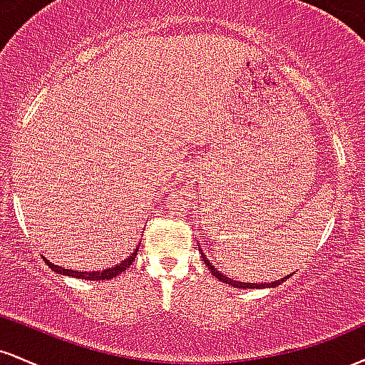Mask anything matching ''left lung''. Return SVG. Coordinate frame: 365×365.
Wrapping results in <instances>:
<instances>
[{"label": "left lung", "instance_id": "left-lung-1", "mask_svg": "<svg viewBox=\"0 0 365 365\" xmlns=\"http://www.w3.org/2000/svg\"><path fill=\"white\" fill-rule=\"evenodd\" d=\"M202 259H204V262H206V266H207V269L211 271L212 273V276H216L217 279H220V282H223V283H226V284H232L233 288H267V287H276V284H279V283H283V282H287L288 278H290V274L288 276H284V278H282V279H276V282H273V283H242V282H235V279H232V278H228V276L226 274H223V273H220V271L216 269L215 266H212L211 262L207 261V257H204V254H202Z\"/></svg>", "mask_w": 365, "mask_h": 365}]
</instances>
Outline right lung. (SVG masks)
Returning a JSON list of instances; mask_svg holds the SVG:
<instances>
[{
    "instance_id": "1",
    "label": "right lung",
    "mask_w": 365,
    "mask_h": 365,
    "mask_svg": "<svg viewBox=\"0 0 365 365\" xmlns=\"http://www.w3.org/2000/svg\"><path fill=\"white\" fill-rule=\"evenodd\" d=\"M139 252V249L133 250L132 254L128 255L125 261H121L120 264H116L115 267H110V269H103V271H73V269H65V267L61 266H56V264L49 262L48 259L44 257V262L48 264L49 267L54 271V273L58 274H65V276H72V278H78V279H91V282H98V279H111L115 278V276H118L123 273L127 267L132 266V262L135 261V255Z\"/></svg>"
}]
</instances>
